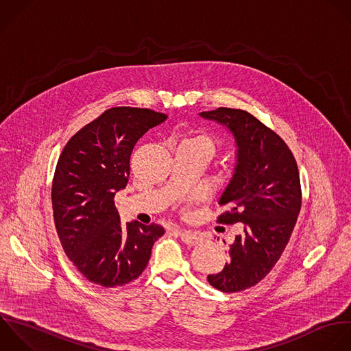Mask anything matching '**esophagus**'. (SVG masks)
Segmentation results:
<instances>
[{
    "mask_svg": "<svg viewBox=\"0 0 351 351\" xmlns=\"http://www.w3.org/2000/svg\"><path fill=\"white\" fill-rule=\"evenodd\" d=\"M176 232L180 234L181 240L188 244V245H195L200 241V236L196 232H191V230H185V229H176Z\"/></svg>",
    "mask_w": 351,
    "mask_h": 351,
    "instance_id": "obj_1",
    "label": "esophagus"
}]
</instances>
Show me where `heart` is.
Wrapping results in <instances>:
<instances>
[{
  "label": "heart",
  "instance_id": "b5f03b06",
  "mask_svg": "<svg viewBox=\"0 0 351 351\" xmlns=\"http://www.w3.org/2000/svg\"><path fill=\"white\" fill-rule=\"evenodd\" d=\"M181 143L192 144V145H200V147L208 148L210 151H213V148H214L213 138L210 136H207L206 133H192L188 137H185Z\"/></svg>",
  "mask_w": 351,
  "mask_h": 351
}]
</instances>
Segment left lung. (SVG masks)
Masks as SVG:
<instances>
[{
    "label": "left lung",
    "instance_id": "8db88e82",
    "mask_svg": "<svg viewBox=\"0 0 351 351\" xmlns=\"http://www.w3.org/2000/svg\"><path fill=\"white\" fill-rule=\"evenodd\" d=\"M200 115L226 126L237 145V165L219 199L226 211L217 221L243 222L244 232L229 245L225 267L207 280L239 292L265 278L289 241L302 206L299 170L284 140L250 112L219 107Z\"/></svg>",
    "mask_w": 351,
    "mask_h": 351
}]
</instances>
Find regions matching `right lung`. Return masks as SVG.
<instances>
[{
    "mask_svg": "<svg viewBox=\"0 0 351 351\" xmlns=\"http://www.w3.org/2000/svg\"><path fill=\"white\" fill-rule=\"evenodd\" d=\"M167 119L148 108L114 107L66 144L55 170L52 207L64 252L86 280L118 287L147 267L160 225L121 223L114 196L130 176V155L151 128Z\"/></svg>",
    "mask_w": 351,
    "mask_h": 351,
    "instance_id": "add662e5",
    "label": "right lung"
}]
</instances>
